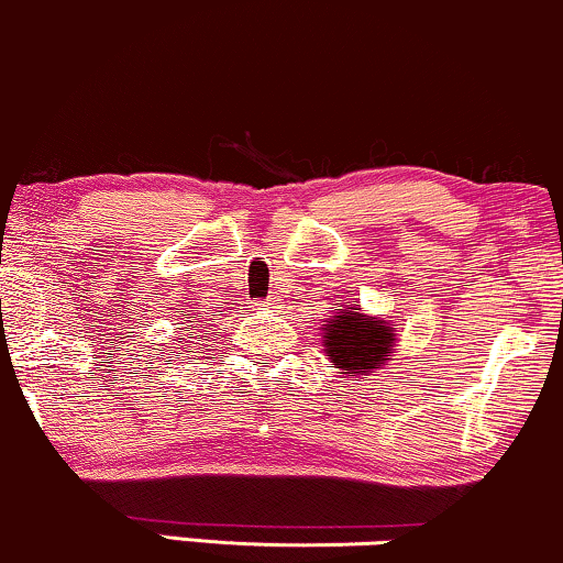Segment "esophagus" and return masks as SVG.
Wrapping results in <instances>:
<instances>
[{
  "instance_id": "esophagus-1",
  "label": "esophagus",
  "mask_w": 563,
  "mask_h": 563,
  "mask_svg": "<svg viewBox=\"0 0 563 563\" xmlns=\"http://www.w3.org/2000/svg\"><path fill=\"white\" fill-rule=\"evenodd\" d=\"M264 307H273V301H264Z\"/></svg>"
}]
</instances>
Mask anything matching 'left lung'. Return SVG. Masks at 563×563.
<instances>
[{"mask_svg":"<svg viewBox=\"0 0 563 563\" xmlns=\"http://www.w3.org/2000/svg\"><path fill=\"white\" fill-rule=\"evenodd\" d=\"M356 307L335 311L330 324L322 328L324 354L341 369V375L349 377L380 369L396 343V328L380 317L362 314Z\"/></svg>","mask_w":563,"mask_h":563,"instance_id":"8db88e82","label":"left lung"}]
</instances>
